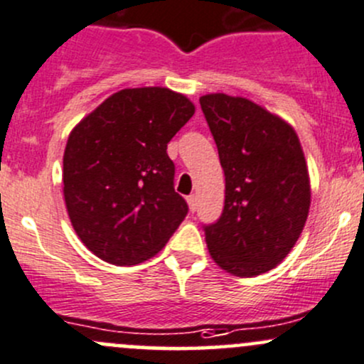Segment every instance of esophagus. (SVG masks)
<instances>
[{
	"instance_id": "1",
	"label": "esophagus",
	"mask_w": 364,
	"mask_h": 364,
	"mask_svg": "<svg viewBox=\"0 0 364 364\" xmlns=\"http://www.w3.org/2000/svg\"><path fill=\"white\" fill-rule=\"evenodd\" d=\"M186 200H188L190 211H192V213L197 211V195H190V197L186 198Z\"/></svg>"
}]
</instances>
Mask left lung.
Here are the masks:
<instances>
[{"mask_svg":"<svg viewBox=\"0 0 364 364\" xmlns=\"http://www.w3.org/2000/svg\"><path fill=\"white\" fill-rule=\"evenodd\" d=\"M225 172V208L204 225L211 258L239 277L269 272L300 237L311 208L296 132L250 99L200 97Z\"/></svg>","mask_w":364,"mask_h":364,"instance_id":"obj_1","label":"left lung"}]
</instances>
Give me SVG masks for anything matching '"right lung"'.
Listing matches in <instances>:
<instances>
[{"label":"right lung","instance_id":"right-lung-1","mask_svg":"<svg viewBox=\"0 0 364 364\" xmlns=\"http://www.w3.org/2000/svg\"><path fill=\"white\" fill-rule=\"evenodd\" d=\"M193 113L192 102L169 89H125L73 129L64 200L76 235L95 256L136 265L178 230L188 204L174 190L167 143Z\"/></svg>","mask_w":364,"mask_h":364}]
</instances>
